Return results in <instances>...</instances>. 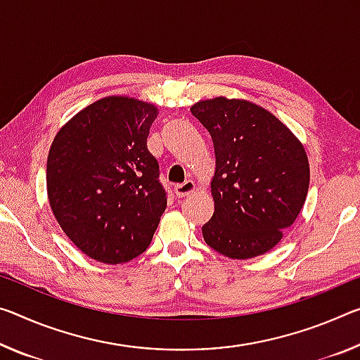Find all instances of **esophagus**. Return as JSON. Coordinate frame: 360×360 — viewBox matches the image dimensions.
Masks as SVG:
<instances>
[{
  "label": "esophagus",
  "instance_id": "obj_1",
  "mask_svg": "<svg viewBox=\"0 0 360 360\" xmlns=\"http://www.w3.org/2000/svg\"><path fill=\"white\" fill-rule=\"evenodd\" d=\"M195 189H197L195 182L189 179L186 182H181V184H176L174 186V193L178 197H186V195H189V193H192Z\"/></svg>",
  "mask_w": 360,
  "mask_h": 360
}]
</instances>
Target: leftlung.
Here are the masks:
<instances>
[{"instance_id": "1", "label": "left lung", "mask_w": 360, "mask_h": 360, "mask_svg": "<svg viewBox=\"0 0 360 360\" xmlns=\"http://www.w3.org/2000/svg\"><path fill=\"white\" fill-rule=\"evenodd\" d=\"M213 139L214 213L205 242L232 259L269 252L298 218L309 189V162L296 136L266 108L214 98L191 107Z\"/></svg>"}]
</instances>
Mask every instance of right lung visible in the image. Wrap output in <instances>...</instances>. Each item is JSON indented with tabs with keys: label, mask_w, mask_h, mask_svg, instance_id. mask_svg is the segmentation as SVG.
Returning <instances> with one entry per match:
<instances>
[{
	"label": "right lung",
	"mask_w": 360,
	"mask_h": 360,
	"mask_svg": "<svg viewBox=\"0 0 360 360\" xmlns=\"http://www.w3.org/2000/svg\"><path fill=\"white\" fill-rule=\"evenodd\" d=\"M153 104L110 96L78 112L49 149L51 210L78 250L105 264L144 253L167 208L147 136Z\"/></svg>",
	"instance_id": "add662e5"
}]
</instances>
